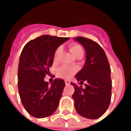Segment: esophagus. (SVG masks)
I'll return each instance as SVG.
<instances>
[{"label": "esophagus", "instance_id": "34e87169", "mask_svg": "<svg viewBox=\"0 0 131 131\" xmlns=\"http://www.w3.org/2000/svg\"><path fill=\"white\" fill-rule=\"evenodd\" d=\"M64 82H65V84L66 85H69L70 84V82L69 80H65L64 81Z\"/></svg>", "mask_w": 131, "mask_h": 131}]
</instances>
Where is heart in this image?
<instances>
[{
  "instance_id": "heart-1",
  "label": "heart",
  "mask_w": 131,
  "mask_h": 131,
  "mask_svg": "<svg viewBox=\"0 0 131 131\" xmlns=\"http://www.w3.org/2000/svg\"><path fill=\"white\" fill-rule=\"evenodd\" d=\"M69 49L70 52L76 58L79 56H82L83 55V49L78 43H72V44H70L69 46ZM60 51H61V49L59 47L57 48V50L55 51L54 54V60L55 62L57 60L59 55L60 54ZM76 71H77V69L74 68V67H71L64 65L59 68L58 70H57V73H58V75L60 77L67 79V78L72 77L73 74L76 72Z\"/></svg>"
}]
</instances>
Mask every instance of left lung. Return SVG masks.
Segmentation results:
<instances>
[{
	"label": "left lung",
	"instance_id": "left-lung-1",
	"mask_svg": "<svg viewBox=\"0 0 131 131\" xmlns=\"http://www.w3.org/2000/svg\"><path fill=\"white\" fill-rule=\"evenodd\" d=\"M74 39L80 42L86 51L85 64L75 75L81 84L86 82L85 87L71 83L74 88V107L81 116L97 119L105 113L111 100L110 64L103 48L97 42L82 36Z\"/></svg>",
	"mask_w": 131,
	"mask_h": 131
}]
</instances>
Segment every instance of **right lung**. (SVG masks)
Segmentation results:
<instances>
[{
	"label": "right lung",
	"mask_w": 131,
	"mask_h": 131,
	"mask_svg": "<svg viewBox=\"0 0 131 131\" xmlns=\"http://www.w3.org/2000/svg\"><path fill=\"white\" fill-rule=\"evenodd\" d=\"M69 38L43 35L25 45L19 58L18 88L21 103L33 117L43 118L56 111L65 86L57 78L51 84L43 80L49 73L55 51Z\"/></svg>",
	"instance_id": "add662e5"
}]
</instances>
